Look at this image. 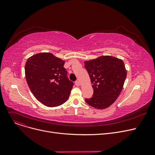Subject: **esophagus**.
<instances>
[{
	"instance_id": "1",
	"label": "esophagus",
	"mask_w": 155,
	"mask_h": 155,
	"mask_svg": "<svg viewBox=\"0 0 155 155\" xmlns=\"http://www.w3.org/2000/svg\"><path fill=\"white\" fill-rule=\"evenodd\" d=\"M75 85L77 86H79V85H80V82H79V81H76V82H75Z\"/></svg>"
}]
</instances>
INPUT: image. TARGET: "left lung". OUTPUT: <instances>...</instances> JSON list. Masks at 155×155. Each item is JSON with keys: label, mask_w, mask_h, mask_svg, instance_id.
I'll list each match as a JSON object with an SVG mask.
<instances>
[{"label": "left lung", "mask_w": 155, "mask_h": 155, "mask_svg": "<svg viewBox=\"0 0 155 155\" xmlns=\"http://www.w3.org/2000/svg\"><path fill=\"white\" fill-rule=\"evenodd\" d=\"M94 89L86 102L97 109L109 107L118 98L127 76L124 61L112 56H101L84 61Z\"/></svg>", "instance_id": "obj_1"}]
</instances>
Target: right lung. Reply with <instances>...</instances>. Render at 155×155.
<instances>
[{
    "label": "right lung",
    "mask_w": 155,
    "mask_h": 155,
    "mask_svg": "<svg viewBox=\"0 0 155 155\" xmlns=\"http://www.w3.org/2000/svg\"><path fill=\"white\" fill-rule=\"evenodd\" d=\"M65 61L51 53L31 56L25 64L26 82L32 94L48 107H57L66 102L73 83L67 77Z\"/></svg>",
    "instance_id": "add662e5"
}]
</instances>
